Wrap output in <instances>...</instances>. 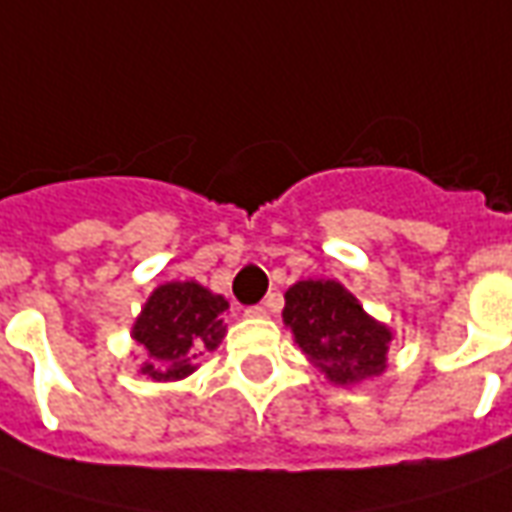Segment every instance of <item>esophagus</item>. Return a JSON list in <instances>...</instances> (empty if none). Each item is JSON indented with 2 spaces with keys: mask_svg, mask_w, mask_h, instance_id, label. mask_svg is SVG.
<instances>
[{
  "mask_svg": "<svg viewBox=\"0 0 512 512\" xmlns=\"http://www.w3.org/2000/svg\"><path fill=\"white\" fill-rule=\"evenodd\" d=\"M246 316L249 318H266L268 310L263 305H255V307H246Z\"/></svg>",
  "mask_w": 512,
  "mask_h": 512,
  "instance_id": "34e87169",
  "label": "esophagus"
}]
</instances>
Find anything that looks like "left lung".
Wrapping results in <instances>:
<instances>
[{
  "label": "left lung",
  "mask_w": 512,
  "mask_h": 512,
  "mask_svg": "<svg viewBox=\"0 0 512 512\" xmlns=\"http://www.w3.org/2000/svg\"><path fill=\"white\" fill-rule=\"evenodd\" d=\"M282 321L302 355L332 385H357L388 368L391 327L368 316L338 280L293 282L285 291Z\"/></svg>",
  "instance_id": "8db88e82"
}]
</instances>
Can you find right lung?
Instances as JSON below:
<instances>
[{
	"label": "right lung",
	"instance_id": "right-lung-1",
	"mask_svg": "<svg viewBox=\"0 0 512 512\" xmlns=\"http://www.w3.org/2000/svg\"><path fill=\"white\" fill-rule=\"evenodd\" d=\"M230 302L196 280L163 282L149 293L132 324V341L141 346L144 374L155 382L185 380L199 368V357L219 349L227 335Z\"/></svg>",
	"mask_w": 512,
	"mask_h": 512
}]
</instances>
